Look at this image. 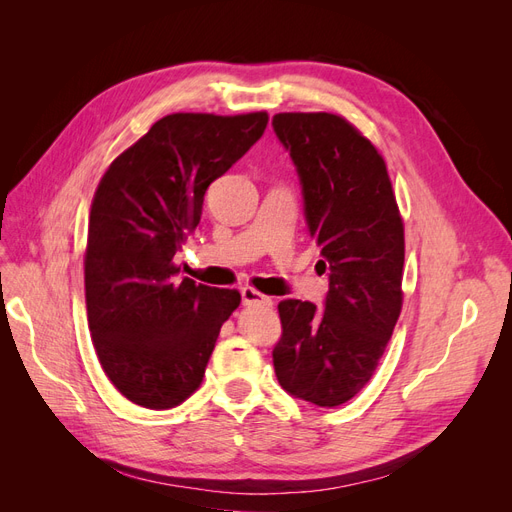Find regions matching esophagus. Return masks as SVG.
<instances>
[{"label":"esophagus","mask_w":512,"mask_h":512,"mask_svg":"<svg viewBox=\"0 0 512 512\" xmlns=\"http://www.w3.org/2000/svg\"><path fill=\"white\" fill-rule=\"evenodd\" d=\"M241 301H243V305H267V307L273 305V301L269 297H265V294L254 290V288H243Z\"/></svg>","instance_id":"1"}]
</instances>
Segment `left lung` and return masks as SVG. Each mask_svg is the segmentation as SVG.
Returning <instances> with one entry per match:
<instances>
[{
	"mask_svg": "<svg viewBox=\"0 0 512 512\" xmlns=\"http://www.w3.org/2000/svg\"><path fill=\"white\" fill-rule=\"evenodd\" d=\"M273 130L301 181L307 230L329 271L324 309L277 305L273 367L282 389L309 404H346L374 376L401 312L404 222L378 149L331 113H280Z\"/></svg>",
	"mask_w": 512,
	"mask_h": 512,
	"instance_id": "8db88e82",
	"label": "left lung"
}]
</instances>
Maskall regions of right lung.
Wrapping results in <instances>:
<instances>
[{
    "mask_svg": "<svg viewBox=\"0 0 512 512\" xmlns=\"http://www.w3.org/2000/svg\"><path fill=\"white\" fill-rule=\"evenodd\" d=\"M267 113H173L108 166L91 203L85 252L87 320L117 391L168 410L203 382L237 290L179 282L175 254L198 226L209 185L243 158Z\"/></svg>",
    "mask_w": 512,
    "mask_h": 512,
    "instance_id": "add662e5",
    "label": "right lung"
}]
</instances>
